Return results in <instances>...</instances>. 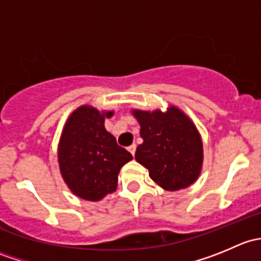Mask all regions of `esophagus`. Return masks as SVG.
Wrapping results in <instances>:
<instances>
[{"label": "esophagus", "instance_id": "esophagus-1", "mask_svg": "<svg viewBox=\"0 0 261 261\" xmlns=\"http://www.w3.org/2000/svg\"><path fill=\"white\" fill-rule=\"evenodd\" d=\"M127 149H128V151L131 152V154L135 155V151H136V145H135V144H133V145H130V146L127 147Z\"/></svg>", "mask_w": 261, "mask_h": 261}]
</instances>
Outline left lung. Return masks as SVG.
Here are the masks:
<instances>
[{
  "mask_svg": "<svg viewBox=\"0 0 261 261\" xmlns=\"http://www.w3.org/2000/svg\"><path fill=\"white\" fill-rule=\"evenodd\" d=\"M133 114L144 140L135 159L149 169L150 178L167 191L191 186L203 162V146L194 123L177 107L167 112L134 110Z\"/></svg>",
  "mask_w": 261,
  "mask_h": 261,
  "instance_id": "obj_1",
  "label": "left lung"
}]
</instances>
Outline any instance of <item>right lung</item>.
I'll list each match as a JSON object with an SVG mask.
<instances>
[{"label":"right lung","mask_w":261,"mask_h":261,"mask_svg":"<svg viewBox=\"0 0 261 261\" xmlns=\"http://www.w3.org/2000/svg\"><path fill=\"white\" fill-rule=\"evenodd\" d=\"M96 109L82 106L68 118L58 149L60 173L75 196L99 201L117 187L121 167L133 155L105 128V117Z\"/></svg>","instance_id":"add662e5"}]
</instances>
